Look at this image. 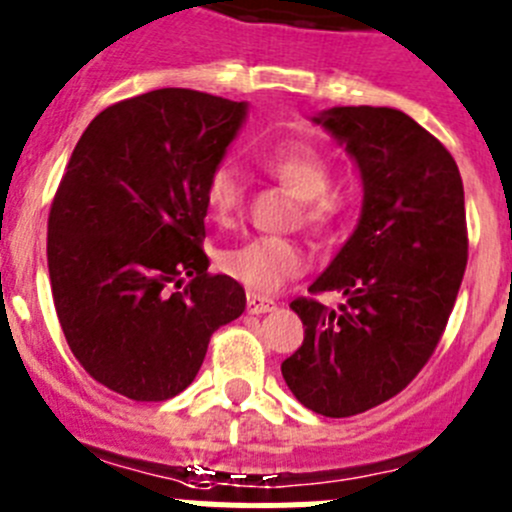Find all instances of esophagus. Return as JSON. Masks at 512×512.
I'll use <instances>...</instances> for the list:
<instances>
[{"label":"esophagus","mask_w":512,"mask_h":512,"mask_svg":"<svg viewBox=\"0 0 512 512\" xmlns=\"http://www.w3.org/2000/svg\"><path fill=\"white\" fill-rule=\"evenodd\" d=\"M246 304H248V312L251 314H264V312H271V309L276 307L274 299L264 297V294H256V292H248Z\"/></svg>","instance_id":"esophagus-1"}]
</instances>
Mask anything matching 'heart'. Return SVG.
I'll list each match as a JSON object with an SVG mask.
<instances>
[{
  "instance_id": "b5f03b06",
  "label": "heart",
  "mask_w": 512,
  "mask_h": 512,
  "mask_svg": "<svg viewBox=\"0 0 512 512\" xmlns=\"http://www.w3.org/2000/svg\"><path fill=\"white\" fill-rule=\"evenodd\" d=\"M261 167L279 185L287 187L302 205V218L314 228H325L348 205V195L330 185V162L325 154L304 142H287L261 157ZM205 203L218 223H231L243 203L241 177L231 167H220L205 187ZM309 256L289 238H251L220 253V266L228 276L256 292H274L292 276H299Z\"/></svg>"
}]
</instances>
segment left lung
<instances>
[{
  "instance_id": "obj_1",
  "label": "left lung",
  "mask_w": 512,
  "mask_h": 512,
  "mask_svg": "<svg viewBox=\"0 0 512 512\" xmlns=\"http://www.w3.org/2000/svg\"><path fill=\"white\" fill-rule=\"evenodd\" d=\"M312 121L358 167L363 208L309 287L345 304L294 299L304 342L281 375L302 406L342 419L401 393L437 348L467 266L464 187L444 144L403 111L335 106Z\"/></svg>"
}]
</instances>
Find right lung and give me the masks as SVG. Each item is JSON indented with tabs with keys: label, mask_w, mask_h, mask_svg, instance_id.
Wrapping results in <instances>:
<instances>
[{
	"label": "right lung",
	"mask_w": 512,
	"mask_h": 512,
	"mask_svg": "<svg viewBox=\"0 0 512 512\" xmlns=\"http://www.w3.org/2000/svg\"><path fill=\"white\" fill-rule=\"evenodd\" d=\"M246 114V101L159 88L101 111L70 154L48 220L55 312L78 363L121 396L185 391L210 335L246 309L200 248L205 187Z\"/></svg>",
	"instance_id": "obj_1"
}]
</instances>
